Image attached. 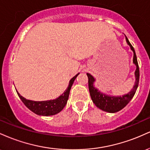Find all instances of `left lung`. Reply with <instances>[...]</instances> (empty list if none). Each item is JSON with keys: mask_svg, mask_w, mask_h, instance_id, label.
Listing matches in <instances>:
<instances>
[{"mask_svg": "<svg viewBox=\"0 0 150 150\" xmlns=\"http://www.w3.org/2000/svg\"><path fill=\"white\" fill-rule=\"evenodd\" d=\"M125 39L128 44L130 46V49L133 51V63L136 65L135 70V85L133 87V89L128 94H125L123 97H108L107 95L99 92L97 89L93 87V82H94V79L90 74L87 73V77H88V86L89 94H90L91 98H92L93 103L97 106V107L100 108L102 111H106L109 113H116L117 111H119L122 108H123L127 104L130 102L132 98L135 95L136 90H137V86L139 84V79H140V70H139L138 63H137V56H136L135 51L134 48L132 47L130 42L128 41V38L125 37Z\"/></svg>", "mask_w": 150, "mask_h": 150, "instance_id": "obj_1", "label": "left lung"}]
</instances>
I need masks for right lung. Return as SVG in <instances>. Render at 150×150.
Wrapping results in <instances>:
<instances>
[{
	"instance_id": "obj_1",
	"label": "right lung",
	"mask_w": 150,
	"mask_h": 150,
	"mask_svg": "<svg viewBox=\"0 0 150 150\" xmlns=\"http://www.w3.org/2000/svg\"><path fill=\"white\" fill-rule=\"evenodd\" d=\"M78 74L79 73H77L75 76H74L70 80L69 86H68V88L62 95L60 96L56 99L44 101H31L26 99L25 98L22 97L18 92H18L19 97L20 98V99L24 103V104L32 112L37 115H39V116H52V115H55L56 113H59L65 107V104H67L68 97H69L70 89H71L74 81L78 75Z\"/></svg>"
}]
</instances>
